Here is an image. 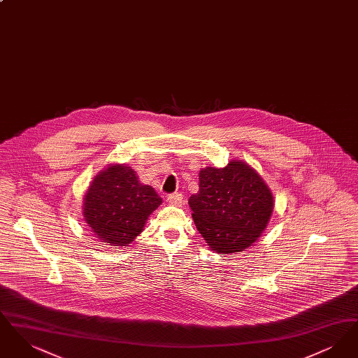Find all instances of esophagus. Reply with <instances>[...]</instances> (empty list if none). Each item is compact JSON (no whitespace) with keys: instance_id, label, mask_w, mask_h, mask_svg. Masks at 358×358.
Returning a JSON list of instances; mask_svg holds the SVG:
<instances>
[{"instance_id":"esophagus-1","label":"esophagus","mask_w":358,"mask_h":358,"mask_svg":"<svg viewBox=\"0 0 358 358\" xmlns=\"http://www.w3.org/2000/svg\"><path fill=\"white\" fill-rule=\"evenodd\" d=\"M184 197H182V194L181 193H173V194H169L168 196V203L171 205H176V206H181V205L184 204V200H182Z\"/></svg>"}]
</instances>
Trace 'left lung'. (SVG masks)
<instances>
[{"instance_id": "8db88e82", "label": "left lung", "mask_w": 358, "mask_h": 358, "mask_svg": "<svg viewBox=\"0 0 358 358\" xmlns=\"http://www.w3.org/2000/svg\"><path fill=\"white\" fill-rule=\"evenodd\" d=\"M199 181L189 206L210 251L235 255L254 245L273 210V192L262 176L243 159H232L224 168H203Z\"/></svg>"}]
</instances>
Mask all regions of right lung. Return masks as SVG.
I'll return each mask as SVG.
<instances>
[{
    "mask_svg": "<svg viewBox=\"0 0 358 358\" xmlns=\"http://www.w3.org/2000/svg\"><path fill=\"white\" fill-rule=\"evenodd\" d=\"M161 204L162 199L154 187L143 185L134 169L110 164L85 190L83 216L102 243L127 247L142 234L149 216Z\"/></svg>",
    "mask_w": 358,
    "mask_h": 358,
    "instance_id": "1",
    "label": "right lung"
}]
</instances>
